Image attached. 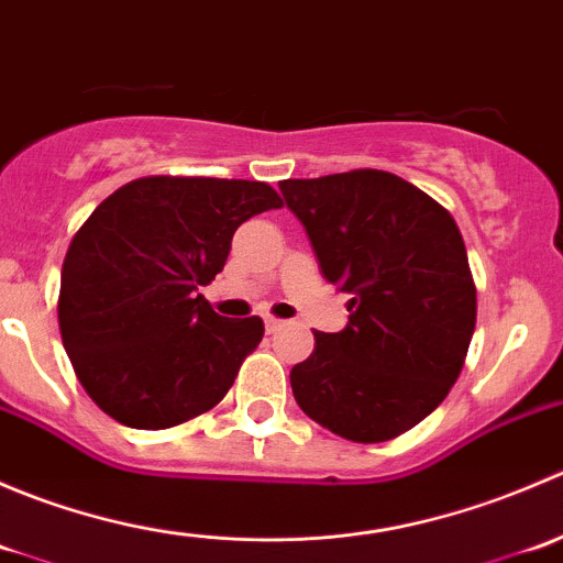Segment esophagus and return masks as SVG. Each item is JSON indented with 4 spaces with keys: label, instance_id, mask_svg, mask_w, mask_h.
Masks as SVG:
<instances>
[{
    "label": "esophagus",
    "instance_id": "34e87169",
    "mask_svg": "<svg viewBox=\"0 0 563 563\" xmlns=\"http://www.w3.org/2000/svg\"><path fill=\"white\" fill-rule=\"evenodd\" d=\"M264 323H266V332H280V329L286 327V321H283V318H275V316H266Z\"/></svg>",
    "mask_w": 563,
    "mask_h": 563
}]
</instances>
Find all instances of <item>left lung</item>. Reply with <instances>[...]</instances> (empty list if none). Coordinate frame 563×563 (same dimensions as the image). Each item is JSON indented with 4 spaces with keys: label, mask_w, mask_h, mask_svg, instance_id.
I'll use <instances>...</instances> for the list:
<instances>
[{
    "label": "left lung",
    "mask_w": 563,
    "mask_h": 563,
    "mask_svg": "<svg viewBox=\"0 0 563 563\" xmlns=\"http://www.w3.org/2000/svg\"><path fill=\"white\" fill-rule=\"evenodd\" d=\"M321 275L351 294L343 332H313L294 365L299 408L356 444L422 422L463 371L476 286L452 214L411 181L376 168L286 179Z\"/></svg>",
    "instance_id": "1"
}]
</instances>
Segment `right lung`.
Wrapping results in <instances>:
<instances>
[{"label": "right lung", "instance_id": "add662e5", "mask_svg": "<svg viewBox=\"0 0 563 563\" xmlns=\"http://www.w3.org/2000/svg\"><path fill=\"white\" fill-rule=\"evenodd\" d=\"M280 207L266 181L144 176L89 214L56 310L73 371L108 417L166 430L223 400L264 321L218 316L198 286L223 272L245 220Z\"/></svg>", "mask_w": 563, "mask_h": 563}]
</instances>
